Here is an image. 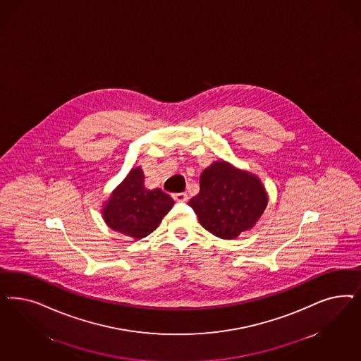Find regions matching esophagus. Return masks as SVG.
<instances>
[{"instance_id": "esophagus-1", "label": "esophagus", "mask_w": 361, "mask_h": 361, "mask_svg": "<svg viewBox=\"0 0 361 361\" xmlns=\"http://www.w3.org/2000/svg\"><path fill=\"white\" fill-rule=\"evenodd\" d=\"M173 198L176 202H186L188 197H187L186 192H176V194H173Z\"/></svg>"}]
</instances>
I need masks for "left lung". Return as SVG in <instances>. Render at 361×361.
Wrapping results in <instances>:
<instances>
[{
    "mask_svg": "<svg viewBox=\"0 0 361 361\" xmlns=\"http://www.w3.org/2000/svg\"><path fill=\"white\" fill-rule=\"evenodd\" d=\"M267 203V192L257 176L221 161L202 173L199 194L188 206L207 231L233 239L255 226Z\"/></svg>",
    "mask_w": 361,
    "mask_h": 361,
    "instance_id": "8db88e82",
    "label": "left lung"
}]
</instances>
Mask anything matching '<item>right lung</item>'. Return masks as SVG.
<instances>
[{
    "label": "right lung",
    "instance_id": "add662e5",
    "mask_svg": "<svg viewBox=\"0 0 361 361\" xmlns=\"http://www.w3.org/2000/svg\"><path fill=\"white\" fill-rule=\"evenodd\" d=\"M140 167L133 169L111 192L102 209L106 224L134 239L146 238L173 209L174 200L161 188L147 190Z\"/></svg>",
    "mask_w": 361,
    "mask_h": 361
}]
</instances>
